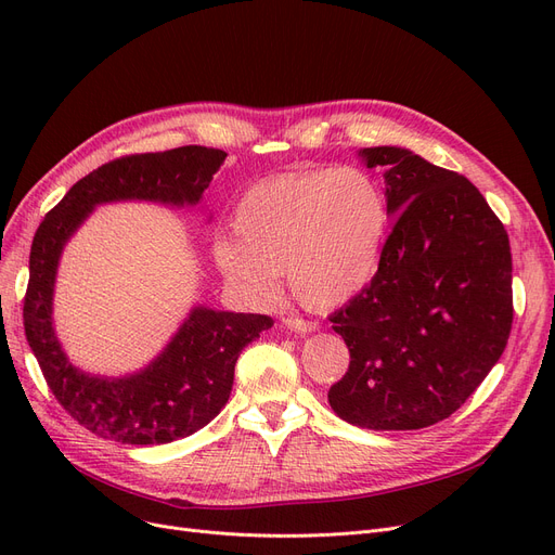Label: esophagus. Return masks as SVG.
I'll list each match as a JSON object with an SVG mask.
<instances>
[{"instance_id":"34e87169","label":"esophagus","mask_w":555,"mask_h":555,"mask_svg":"<svg viewBox=\"0 0 555 555\" xmlns=\"http://www.w3.org/2000/svg\"><path fill=\"white\" fill-rule=\"evenodd\" d=\"M283 324L287 331H295V333H312L317 328L314 322H308V319H301V317H285Z\"/></svg>"}]
</instances>
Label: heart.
Wrapping results in <instances>:
<instances>
[{
    "mask_svg": "<svg viewBox=\"0 0 555 555\" xmlns=\"http://www.w3.org/2000/svg\"><path fill=\"white\" fill-rule=\"evenodd\" d=\"M389 199L362 168H312L251 184L231 214L236 241H218L214 260L231 287L270 301L276 274L310 308L358 297L380 270Z\"/></svg>",
    "mask_w": 555,
    "mask_h": 555,
    "instance_id": "heart-1",
    "label": "heart"
}]
</instances>
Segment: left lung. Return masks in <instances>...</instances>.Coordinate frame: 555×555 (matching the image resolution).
Wrapping results in <instances>:
<instances>
[{"label":"left lung","instance_id":"1","mask_svg":"<svg viewBox=\"0 0 555 555\" xmlns=\"http://www.w3.org/2000/svg\"><path fill=\"white\" fill-rule=\"evenodd\" d=\"M360 157L385 166L396 224L371 285L331 314L351 364L328 402L364 429H421L452 416L504 353L508 233L463 175L398 145Z\"/></svg>","mask_w":555,"mask_h":555}]
</instances>
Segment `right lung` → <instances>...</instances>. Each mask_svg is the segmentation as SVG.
Returning <instances> with one entry per match:
<instances>
[{"label": "right lung", "mask_w": 555, "mask_h": 555, "mask_svg": "<svg viewBox=\"0 0 555 555\" xmlns=\"http://www.w3.org/2000/svg\"><path fill=\"white\" fill-rule=\"evenodd\" d=\"M227 153L182 145L130 155L85 175L40 222L28 258L26 341L65 412L101 439L162 446L211 423L229 400L233 366L272 317L195 306L164 351L145 369L105 377L76 369L53 331V285L67 241L105 202L143 199L195 207Z\"/></svg>", "instance_id": "add662e5"}]
</instances>
